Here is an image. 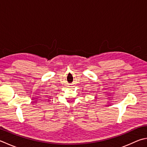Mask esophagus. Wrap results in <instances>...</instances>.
<instances>
[{"mask_svg": "<svg viewBox=\"0 0 147 147\" xmlns=\"http://www.w3.org/2000/svg\"><path fill=\"white\" fill-rule=\"evenodd\" d=\"M68 87H73V85H69V86H68Z\"/></svg>", "mask_w": 147, "mask_h": 147, "instance_id": "esophagus-1", "label": "esophagus"}]
</instances>
